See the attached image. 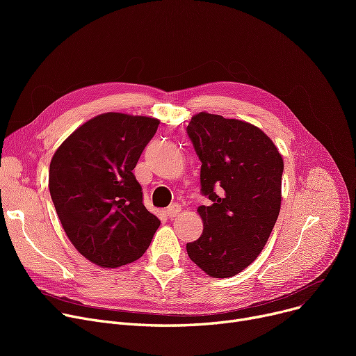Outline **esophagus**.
<instances>
[{"label":"esophagus","mask_w":356,"mask_h":356,"mask_svg":"<svg viewBox=\"0 0 356 356\" xmlns=\"http://www.w3.org/2000/svg\"><path fill=\"white\" fill-rule=\"evenodd\" d=\"M180 211H181V208H180V204H179V203H173V204H170V207H168V208H167V211H165L167 218H175V216H177Z\"/></svg>","instance_id":"1"}]
</instances>
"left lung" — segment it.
<instances>
[{"instance_id":"obj_1","label":"left lung","mask_w":356,"mask_h":356,"mask_svg":"<svg viewBox=\"0 0 356 356\" xmlns=\"http://www.w3.org/2000/svg\"><path fill=\"white\" fill-rule=\"evenodd\" d=\"M186 131L202 161V195L211 200L197 208L203 232L186 250L208 275L228 278L252 264L270 238L282 208L283 157L245 121L200 112Z\"/></svg>"}]
</instances>
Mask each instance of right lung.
<instances>
[{"mask_svg":"<svg viewBox=\"0 0 356 356\" xmlns=\"http://www.w3.org/2000/svg\"><path fill=\"white\" fill-rule=\"evenodd\" d=\"M159 124L106 112L73 131L50 161L49 189L62 227L73 247L102 268L138 259L160 227L133 173Z\"/></svg>","mask_w":356,"mask_h":356,"instance_id":"add662e5","label":"right lung"}]
</instances>
